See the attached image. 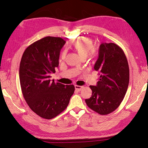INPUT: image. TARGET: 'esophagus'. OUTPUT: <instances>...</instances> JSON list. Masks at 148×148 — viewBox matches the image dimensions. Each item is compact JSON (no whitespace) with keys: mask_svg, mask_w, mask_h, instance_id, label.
Returning <instances> with one entry per match:
<instances>
[{"mask_svg":"<svg viewBox=\"0 0 148 148\" xmlns=\"http://www.w3.org/2000/svg\"><path fill=\"white\" fill-rule=\"evenodd\" d=\"M75 90L77 91H80L82 90V89L83 88V86H78V85H75Z\"/></svg>","mask_w":148,"mask_h":148,"instance_id":"1","label":"esophagus"}]
</instances>
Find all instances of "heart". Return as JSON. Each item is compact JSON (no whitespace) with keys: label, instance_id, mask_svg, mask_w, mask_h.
Wrapping results in <instances>:
<instances>
[{"label":"heart","instance_id":"b5f03b06","mask_svg":"<svg viewBox=\"0 0 148 148\" xmlns=\"http://www.w3.org/2000/svg\"><path fill=\"white\" fill-rule=\"evenodd\" d=\"M71 47L82 59H85L87 56L90 58H94L95 56L93 42L89 38L80 37L76 39L71 43ZM65 56L66 52L63 51L60 54V58L64 59Z\"/></svg>","mask_w":148,"mask_h":148}]
</instances>
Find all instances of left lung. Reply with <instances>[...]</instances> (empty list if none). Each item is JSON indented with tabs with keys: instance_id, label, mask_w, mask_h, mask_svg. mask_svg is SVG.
Masks as SVG:
<instances>
[{
	"instance_id": "obj_1",
	"label": "left lung",
	"mask_w": 148,
	"mask_h": 148,
	"mask_svg": "<svg viewBox=\"0 0 148 148\" xmlns=\"http://www.w3.org/2000/svg\"><path fill=\"white\" fill-rule=\"evenodd\" d=\"M94 69L100 77L96 86H89L92 96L85 102L96 112L107 115L118 108L127 91L130 71L126 56L116 44L102 43Z\"/></svg>"
}]
</instances>
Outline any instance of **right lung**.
Wrapping results in <instances>:
<instances>
[{
	"mask_svg": "<svg viewBox=\"0 0 148 148\" xmlns=\"http://www.w3.org/2000/svg\"><path fill=\"white\" fill-rule=\"evenodd\" d=\"M65 43L59 37L47 36L25 49L20 64V82L29 108L40 117L52 119L68 106L75 91L73 84L64 85L50 79L59 66L60 52Z\"/></svg>",
	"mask_w": 148,
	"mask_h": 148,
	"instance_id": "add662e5",
	"label": "right lung"
}]
</instances>
